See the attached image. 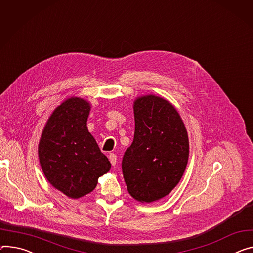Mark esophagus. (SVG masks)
<instances>
[{
  "label": "esophagus",
  "mask_w": 253,
  "mask_h": 253,
  "mask_svg": "<svg viewBox=\"0 0 253 253\" xmlns=\"http://www.w3.org/2000/svg\"><path fill=\"white\" fill-rule=\"evenodd\" d=\"M109 159H110V163H111V165L114 167L115 165H116V163H117V155L115 154V153H110V155H109Z\"/></svg>",
  "instance_id": "34e87169"
}]
</instances>
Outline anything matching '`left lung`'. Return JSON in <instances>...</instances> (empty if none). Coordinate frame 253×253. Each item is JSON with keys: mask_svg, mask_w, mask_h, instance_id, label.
<instances>
[{"mask_svg": "<svg viewBox=\"0 0 253 253\" xmlns=\"http://www.w3.org/2000/svg\"><path fill=\"white\" fill-rule=\"evenodd\" d=\"M133 110L134 139L123 156V176L136 201L152 203L168 196L183 175L188 132L176 109L162 97H138Z\"/></svg>", "mask_w": 253, "mask_h": 253, "instance_id": "1", "label": "left lung"}]
</instances>
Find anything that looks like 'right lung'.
Returning <instances> with one entry per match:
<instances>
[{
    "label": "right lung",
    "instance_id": "1",
    "mask_svg": "<svg viewBox=\"0 0 253 253\" xmlns=\"http://www.w3.org/2000/svg\"><path fill=\"white\" fill-rule=\"evenodd\" d=\"M90 104L72 97L56 107L38 144L42 171L56 190L72 199L94 191L111 164L86 127Z\"/></svg>",
    "mask_w": 253,
    "mask_h": 253
}]
</instances>
